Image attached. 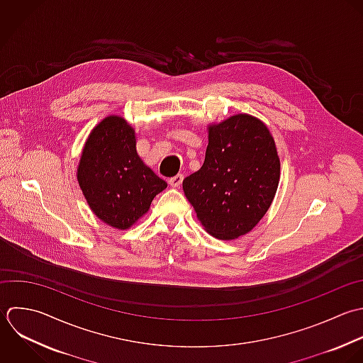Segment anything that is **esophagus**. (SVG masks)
<instances>
[{
	"label": "esophagus",
	"mask_w": 363,
	"mask_h": 363,
	"mask_svg": "<svg viewBox=\"0 0 363 363\" xmlns=\"http://www.w3.org/2000/svg\"><path fill=\"white\" fill-rule=\"evenodd\" d=\"M182 181H184V175H182V174H177L175 177L169 178V185H171L172 188H179L181 184H182Z\"/></svg>",
	"instance_id": "1"
}]
</instances>
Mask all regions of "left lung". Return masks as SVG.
<instances>
[{
  "instance_id": "8db88e82",
  "label": "left lung",
  "mask_w": 363,
  "mask_h": 363,
  "mask_svg": "<svg viewBox=\"0 0 363 363\" xmlns=\"http://www.w3.org/2000/svg\"><path fill=\"white\" fill-rule=\"evenodd\" d=\"M279 179L280 160L269 128L249 114H238L209 127L205 162L182 188L205 229L230 240L264 216Z\"/></svg>"
}]
</instances>
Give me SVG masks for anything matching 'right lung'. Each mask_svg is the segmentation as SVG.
<instances>
[{"mask_svg":"<svg viewBox=\"0 0 363 363\" xmlns=\"http://www.w3.org/2000/svg\"><path fill=\"white\" fill-rule=\"evenodd\" d=\"M77 181L94 215L116 229H128L167 188L138 157L134 130L117 116L104 118L90 133Z\"/></svg>","mask_w":363,"mask_h":363,"instance_id":"add662e5","label":"right lung"}]
</instances>
